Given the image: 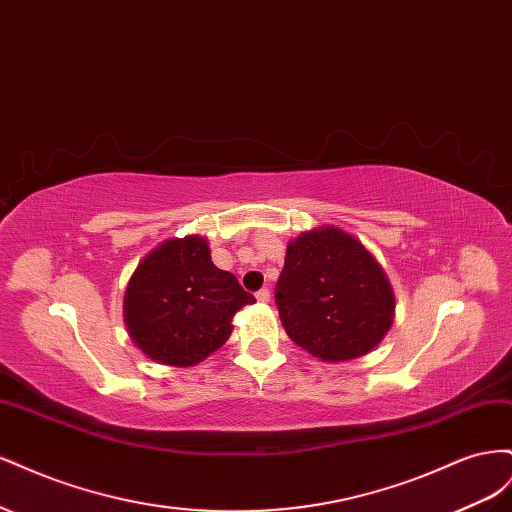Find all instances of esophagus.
<instances>
[{
  "instance_id": "1",
  "label": "esophagus",
  "mask_w": 512,
  "mask_h": 512,
  "mask_svg": "<svg viewBox=\"0 0 512 512\" xmlns=\"http://www.w3.org/2000/svg\"><path fill=\"white\" fill-rule=\"evenodd\" d=\"M256 299H258V303H269V299H271V292H269L267 288H262V290H258V292H256Z\"/></svg>"
}]
</instances>
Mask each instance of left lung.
Instances as JSON below:
<instances>
[{
  "instance_id": "obj_1",
  "label": "left lung",
  "mask_w": 512,
  "mask_h": 512,
  "mask_svg": "<svg viewBox=\"0 0 512 512\" xmlns=\"http://www.w3.org/2000/svg\"><path fill=\"white\" fill-rule=\"evenodd\" d=\"M275 303L292 342L327 363L374 350L395 316L380 262L337 226L307 230L288 243Z\"/></svg>"
}]
</instances>
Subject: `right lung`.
<instances>
[{
    "mask_svg": "<svg viewBox=\"0 0 512 512\" xmlns=\"http://www.w3.org/2000/svg\"><path fill=\"white\" fill-rule=\"evenodd\" d=\"M256 299L237 277L213 265L205 237L168 239L132 273L123 322L151 361L192 367L222 348L232 316Z\"/></svg>",
    "mask_w": 512,
    "mask_h": 512,
    "instance_id": "obj_1",
    "label": "right lung"
}]
</instances>
